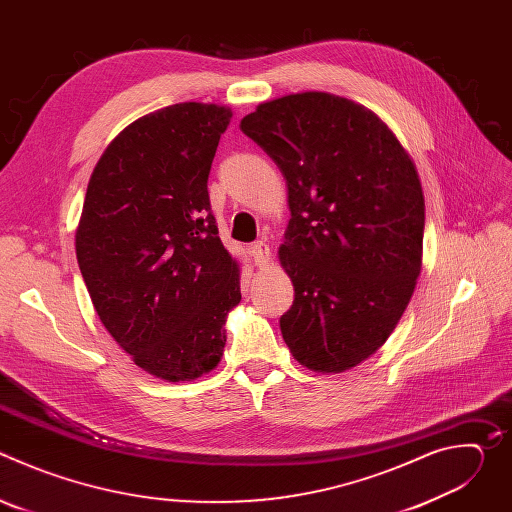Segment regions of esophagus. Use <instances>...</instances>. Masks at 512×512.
Returning a JSON list of instances; mask_svg holds the SVG:
<instances>
[{"instance_id":"34e87169","label":"esophagus","mask_w":512,"mask_h":512,"mask_svg":"<svg viewBox=\"0 0 512 512\" xmlns=\"http://www.w3.org/2000/svg\"><path fill=\"white\" fill-rule=\"evenodd\" d=\"M251 253H253L255 263H257L259 267H267V265H269L271 251H269V247H267L265 241H257V243L251 247Z\"/></svg>"}]
</instances>
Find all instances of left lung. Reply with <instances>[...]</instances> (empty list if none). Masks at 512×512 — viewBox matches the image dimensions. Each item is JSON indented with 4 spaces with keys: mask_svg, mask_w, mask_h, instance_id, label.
Instances as JSON below:
<instances>
[{
    "mask_svg": "<svg viewBox=\"0 0 512 512\" xmlns=\"http://www.w3.org/2000/svg\"><path fill=\"white\" fill-rule=\"evenodd\" d=\"M241 129L287 184L277 253L296 298L279 320L283 340L310 371L344 373L387 342L421 273L415 164L377 113L330 93L265 101Z\"/></svg>",
    "mask_w": 512,
    "mask_h": 512,
    "instance_id": "8db88e82",
    "label": "left lung"
}]
</instances>
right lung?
I'll return each instance as SVG.
<instances>
[{
  "label": "right lung",
  "instance_id": "obj_1",
  "mask_svg": "<svg viewBox=\"0 0 512 512\" xmlns=\"http://www.w3.org/2000/svg\"><path fill=\"white\" fill-rule=\"evenodd\" d=\"M233 111L178 103L127 125L97 162L75 235L93 306L158 379L194 381L221 362L239 263L218 239L208 174Z\"/></svg>",
  "mask_w": 512,
  "mask_h": 512
}]
</instances>
